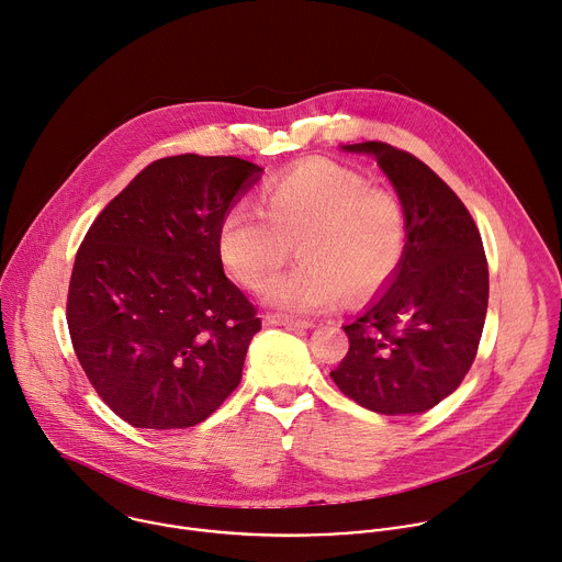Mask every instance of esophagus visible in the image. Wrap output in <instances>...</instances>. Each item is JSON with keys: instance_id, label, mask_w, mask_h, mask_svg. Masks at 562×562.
I'll use <instances>...</instances> for the list:
<instances>
[{"instance_id": "obj_1", "label": "esophagus", "mask_w": 562, "mask_h": 562, "mask_svg": "<svg viewBox=\"0 0 562 562\" xmlns=\"http://www.w3.org/2000/svg\"><path fill=\"white\" fill-rule=\"evenodd\" d=\"M263 321L268 325H283V327H301V329H307V327H314L312 321H303V318H292V316H283V314H266Z\"/></svg>"}]
</instances>
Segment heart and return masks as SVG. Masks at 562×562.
<instances>
[{"instance_id":"b5f03b06","label":"heart","mask_w":562,"mask_h":562,"mask_svg":"<svg viewBox=\"0 0 562 562\" xmlns=\"http://www.w3.org/2000/svg\"><path fill=\"white\" fill-rule=\"evenodd\" d=\"M266 217L246 205L221 221L218 255L248 290H261L296 246L301 263L266 288V301L292 314L331 310L346 294L383 288L405 252L401 201L368 177L329 159H310L261 190Z\"/></svg>"}]
</instances>
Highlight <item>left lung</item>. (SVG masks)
Wrapping results in <instances>:
<instances>
[{
	"instance_id": "left-lung-1",
	"label": "left lung",
	"mask_w": 562,
	"mask_h": 562,
	"mask_svg": "<svg viewBox=\"0 0 562 562\" xmlns=\"http://www.w3.org/2000/svg\"><path fill=\"white\" fill-rule=\"evenodd\" d=\"M344 150L372 155L387 175L407 244L385 292L344 325L350 350L329 376L361 407L418 414L450 396L476 359L490 299L481 233L457 192L414 155L383 142Z\"/></svg>"
}]
</instances>
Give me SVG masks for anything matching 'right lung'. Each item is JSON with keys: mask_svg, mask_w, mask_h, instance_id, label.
I'll return each mask as SVG.
<instances>
[{"mask_svg": "<svg viewBox=\"0 0 562 562\" xmlns=\"http://www.w3.org/2000/svg\"><path fill=\"white\" fill-rule=\"evenodd\" d=\"M261 172L239 157L157 159L86 233L68 285L70 341L126 423L192 427L237 390L261 318L223 274L218 228Z\"/></svg>", "mask_w": 562, "mask_h": 562, "instance_id": "obj_1", "label": "right lung"}]
</instances>
